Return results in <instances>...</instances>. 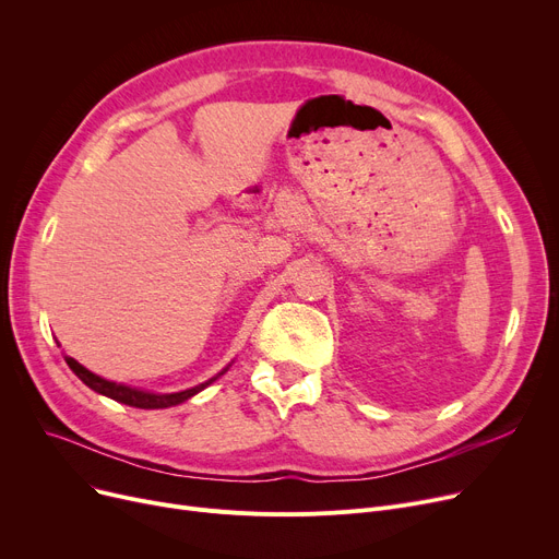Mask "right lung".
<instances>
[{
    "instance_id": "obj_1",
    "label": "right lung",
    "mask_w": 559,
    "mask_h": 559,
    "mask_svg": "<svg viewBox=\"0 0 559 559\" xmlns=\"http://www.w3.org/2000/svg\"><path fill=\"white\" fill-rule=\"evenodd\" d=\"M66 362L70 365V369L83 380V383L112 399V401H120L124 405H131V407H140V409H158V407H171V405H179L183 401H188L190 396H194L197 392H201L203 388H209L215 378L205 380V383L192 388V390H186V392H176V394H154V392H142V390H135V388H127V385H117V383H110V380H104L99 376H95L93 371H87L85 367H81L74 358H66Z\"/></svg>"
}]
</instances>
